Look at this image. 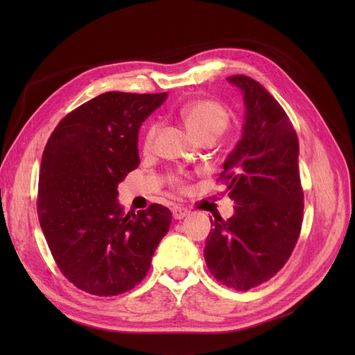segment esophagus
Returning a JSON list of instances; mask_svg holds the SVG:
<instances>
[{"instance_id":"obj_1","label":"esophagus","mask_w":355,"mask_h":355,"mask_svg":"<svg viewBox=\"0 0 355 355\" xmlns=\"http://www.w3.org/2000/svg\"><path fill=\"white\" fill-rule=\"evenodd\" d=\"M171 213H173V218L175 219H184L185 216L189 214V210L185 207H173L171 209Z\"/></svg>"}]
</instances>
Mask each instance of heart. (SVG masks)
Returning <instances> with one entry per match:
<instances>
[{
	"instance_id": "b5f03b06",
	"label": "heart",
	"mask_w": 355,
	"mask_h": 355,
	"mask_svg": "<svg viewBox=\"0 0 355 355\" xmlns=\"http://www.w3.org/2000/svg\"><path fill=\"white\" fill-rule=\"evenodd\" d=\"M178 116L188 132L194 136L197 141L202 139H216L230 124V112L222 103L213 99H196L185 105H182L178 110ZM158 132V124L153 123L146 128L144 136V148L149 149L153 146L155 136ZM171 185L184 187V182L179 176L170 178Z\"/></svg>"
}]
</instances>
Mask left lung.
<instances>
[{"mask_svg":"<svg viewBox=\"0 0 355 355\" xmlns=\"http://www.w3.org/2000/svg\"><path fill=\"white\" fill-rule=\"evenodd\" d=\"M241 90L243 136L218 182L235 202L228 220L210 218L204 259L218 282L249 290L272 278L288 261L304 219L299 141L272 94L247 75L227 78Z\"/></svg>","mask_w":355,"mask_h":355,"instance_id":"left-lung-1","label":"left lung"}]
</instances>
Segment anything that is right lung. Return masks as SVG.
Segmentation results:
<instances>
[{"label": "right lung", "instance_id": "1", "mask_svg": "<svg viewBox=\"0 0 355 355\" xmlns=\"http://www.w3.org/2000/svg\"><path fill=\"white\" fill-rule=\"evenodd\" d=\"M167 93L106 92L69 112L42 153L38 219L60 272L83 292L115 296L141 283L171 213L124 214L118 184L139 166V127Z\"/></svg>", "mask_w": 355, "mask_h": 355}]
</instances>
